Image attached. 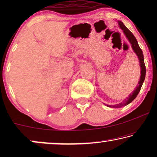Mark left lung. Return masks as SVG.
<instances>
[{"label": "left lung", "mask_w": 157, "mask_h": 157, "mask_svg": "<svg viewBox=\"0 0 157 157\" xmlns=\"http://www.w3.org/2000/svg\"><path fill=\"white\" fill-rule=\"evenodd\" d=\"M117 23L118 24H119V28L122 30V31H123L124 35L126 36V38H127L128 41H129L131 46H132V48L134 51V53H136L137 57H138L139 61V65H140V68H141V76L136 89H135L134 91L132 92V94H129V96H128L126 99H124L123 101L119 103V104H115V105L105 104L106 106L111 107V108H121V107L125 106L128 104H130L132 101H133L134 100V98L136 97V96L138 95L139 91H140L141 88L142 86L144 81L145 76H146V66L144 64V60L143 52L142 51H141V49L140 48V47L139 46L138 42H137L136 38H135V36L133 35L132 32H131L129 30H128L127 28L124 25L123 22H121V21H117Z\"/></svg>", "instance_id": "8db88e82"}]
</instances>
